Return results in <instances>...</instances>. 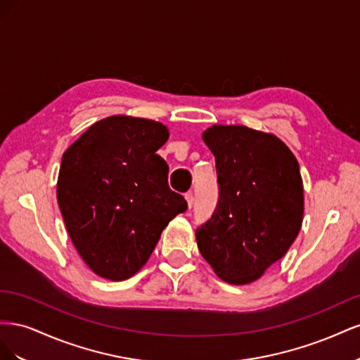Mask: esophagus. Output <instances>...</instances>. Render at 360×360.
<instances>
[{
	"label": "esophagus",
	"mask_w": 360,
	"mask_h": 360,
	"mask_svg": "<svg viewBox=\"0 0 360 360\" xmlns=\"http://www.w3.org/2000/svg\"><path fill=\"white\" fill-rule=\"evenodd\" d=\"M184 198H186V201H188V207H189V209H192V205H193V193H192V192H188L186 195H184Z\"/></svg>",
	"instance_id": "esophagus-1"
}]
</instances>
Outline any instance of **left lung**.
I'll use <instances>...</instances> for the list:
<instances>
[{
    "label": "left lung",
    "instance_id": "obj_1",
    "mask_svg": "<svg viewBox=\"0 0 360 360\" xmlns=\"http://www.w3.org/2000/svg\"><path fill=\"white\" fill-rule=\"evenodd\" d=\"M202 139L216 159L219 200L197 228L198 249L228 284H250L300 231L299 163L279 138L246 126H212Z\"/></svg>",
    "mask_w": 360,
    "mask_h": 360
}]
</instances>
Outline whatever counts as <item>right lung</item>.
Returning <instances> with one entry per match:
<instances>
[{"label": "right lung", "instance_id": "obj_1", "mask_svg": "<svg viewBox=\"0 0 360 360\" xmlns=\"http://www.w3.org/2000/svg\"><path fill=\"white\" fill-rule=\"evenodd\" d=\"M167 126L112 115L86 129L63 155L57 200L68 233L96 275L134 276L171 219L188 202L168 186V165L156 151Z\"/></svg>", "mask_w": 360, "mask_h": 360}]
</instances>
